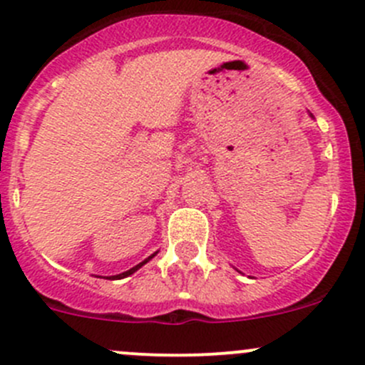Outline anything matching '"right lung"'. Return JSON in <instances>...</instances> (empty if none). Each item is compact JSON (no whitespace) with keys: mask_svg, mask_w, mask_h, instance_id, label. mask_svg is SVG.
Returning a JSON list of instances; mask_svg holds the SVG:
<instances>
[{"mask_svg":"<svg viewBox=\"0 0 365 365\" xmlns=\"http://www.w3.org/2000/svg\"><path fill=\"white\" fill-rule=\"evenodd\" d=\"M153 256H155V254H152V256H150V257H146V259H145V261H141V263H139V264H135V267H134V268H130V270L123 272V274H120V275H113V279H123V277H127V275L134 274V272H135V270H139V268H141V267H143V264H145V263H148V261H150V259H152V257H153Z\"/></svg>","mask_w":365,"mask_h":365,"instance_id":"right-lung-1","label":"right lung"}]
</instances>
